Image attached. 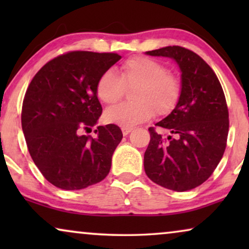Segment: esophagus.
<instances>
[{
  "label": "esophagus",
  "instance_id": "esophagus-1",
  "mask_svg": "<svg viewBox=\"0 0 249 249\" xmlns=\"http://www.w3.org/2000/svg\"><path fill=\"white\" fill-rule=\"evenodd\" d=\"M121 130H122V134H124V136H127L128 134H130L131 130H132V128H128V127H122V128H121Z\"/></svg>",
  "mask_w": 249,
  "mask_h": 249
}]
</instances>
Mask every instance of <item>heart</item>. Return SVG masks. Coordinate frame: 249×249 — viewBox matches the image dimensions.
Listing matches in <instances>:
<instances>
[{
	"mask_svg": "<svg viewBox=\"0 0 249 249\" xmlns=\"http://www.w3.org/2000/svg\"><path fill=\"white\" fill-rule=\"evenodd\" d=\"M125 88H132L134 102L121 103L105 111L108 124L120 127H135L156 115H166L175 110L181 97L179 78L169 72L165 64L151 57L137 55L121 63L119 76L107 70L98 77L96 95L104 104L117 103Z\"/></svg>",
	"mask_w": 249,
	"mask_h": 249,
	"instance_id": "1",
	"label": "heart"
}]
</instances>
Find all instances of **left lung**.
<instances>
[{"label": "left lung", "instance_id": "1", "mask_svg": "<svg viewBox=\"0 0 249 249\" xmlns=\"http://www.w3.org/2000/svg\"><path fill=\"white\" fill-rule=\"evenodd\" d=\"M148 55L172 57L181 70V97L175 110L155 125L144 154V169L153 182L186 192L210 178L226 151L229 111L222 86L212 68L193 51L166 46Z\"/></svg>", "mask_w": 249, "mask_h": 249}]
</instances>
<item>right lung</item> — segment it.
I'll list each match as a JSON object with an SVG mask.
<instances>
[{
  "label": "right lung",
  "mask_w": 249,
  "mask_h": 249,
  "mask_svg": "<svg viewBox=\"0 0 249 249\" xmlns=\"http://www.w3.org/2000/svg\"><path fill=\"white\" fill-rule=\"evenodd\" d=\"M121 56L118 53L71 51L40 68L27 88L21 125L27 147L40 173L57 188L77 190L108 175L122 139L115 124L98 125L102 114L96 83Z\"/></svg>",
  "instance_id": "obj_1"
}]
</instances>
